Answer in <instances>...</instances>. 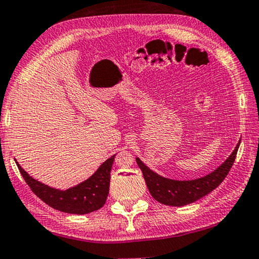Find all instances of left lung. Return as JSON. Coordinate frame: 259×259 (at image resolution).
Masks as SVG:
<instances>
[{
	"label": "left lung",
	"mask_w": 259,
	"mask_h": 259,
	"mask_svg": "<svg viewBox=\"0 0 259 259\" xmlns=\"http://www.w3.org/2000/svg\"><path fill=\"white\" fill-rule=\"evenodd\" d=\"M240 143L241 141H238L234 152L217 170L207 176L192 181L169 180L150 170L148 166L143 164L140 158L137 157V163L142 171L147 188L155 200L168 206H184L205 197L224 182L235 161Z\"/></svg>",
	"instance_id": "1"
}]
</instances>
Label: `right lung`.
Instances as JSON below:
<instances>
[{
	"mask_svg": "<svg viewBox=\"0 0 259 259\" xmlns=\"http://www.w3.org/2000/svg\"><path fill=\"white\" fill-rule=\"evenodd\" d=\"M114 156L116 155L103 163L88 180L66 191L50 188L33 180L18 164V162H16V164L32 192L52 208L70 214H88L103 207L105 204L109 194L110 172Z\"/></svg>",
	"mask_w": 259,
	"mask_h": 259,
	"instance_id": "right-lung-1",
	"label": "right lung"
}]
</instances>
